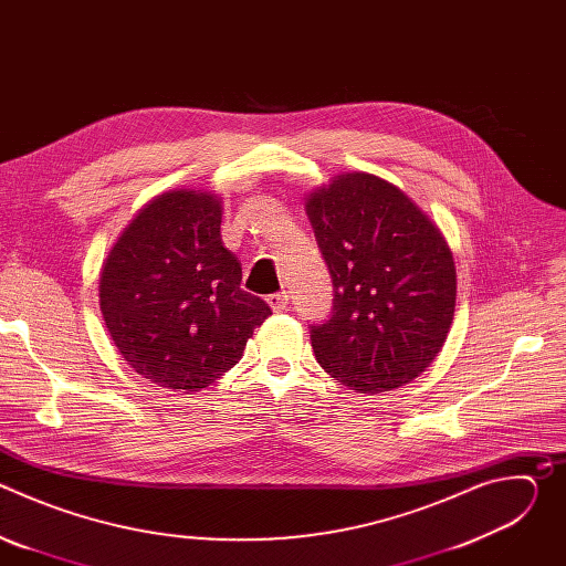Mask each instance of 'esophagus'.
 I'll return each mask as SVG.
<instances>
[{"label":"esophagus","mask_w":566,"mask_h":566,"mask_svg":"<svg viewBox=\"0 0 566 566\" xmlns=\"http://www.w3.org/2000/svg\"><path fill=\"white\" fill-rule=\"evenodd\" d=\"M269 304H271V308H273L275 313L286 311V308H289V293H286V291H280V293L269 295Z\"/></svg>","instance_id":"1"}]
</instances>
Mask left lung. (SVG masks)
Segmentation results:
<instances>
[{"label":"left lung","mask_w":566,"mask_h":566,"mask_svg":"<svg viewBox=\"0 0 566 566\" xmlns=\"http://www.w3.org/2000/svg\"><path fill=\"white\" fill-rule=\"evenodd\" d=\"M304 206L334 282L329 319L311 327L319 367L360 394L415 380L454 317L446 237L406 192L367 172L334 177Z\"/></svg>","instance_id":"left-lung-1"}]
</instances>
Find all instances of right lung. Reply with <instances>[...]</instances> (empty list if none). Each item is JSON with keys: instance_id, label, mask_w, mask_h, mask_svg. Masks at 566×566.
<instances>
[{"instance_id": "1", "label": "right lung", "mask_w": 566, "mask_h": 566, "mask_svg": "<svg viewBox=\"0 0 566 566\" xmlns=\"http://www.w3.org/2000/svg\"><path fill=\"white\" fill-rule=\"evenodd\" d=\"M221 199L201 190L158 195L103 264L105 327L127 365L158 387H208L271 315L241 289V264L221 241Z\"/></svg>"}]
</instances>
